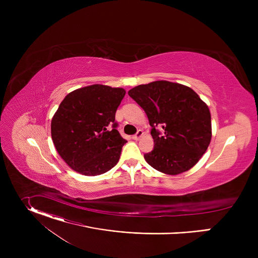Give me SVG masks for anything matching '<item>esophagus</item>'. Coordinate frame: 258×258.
Here are the masks:
<instances>
[{
    "label": "esophagus",
    "instance_id": "34e87169",
    "mask_svg": "<svg viewBox=\"0 0 258 258\" xmlns=\"http://www.w3.org/2000/svg\"><path fill=\"white\" fill-rule=\"evenodd\" d=\"M143 134H144L143 131H142V130H139V131L137 132V134L133 136V139H134V140H139V139L143 136Z\"/></svg>",
    "mask_w": 258,
    "mask_h": 258
}]
</instances>
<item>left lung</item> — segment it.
<instances>
[{"label":"left lung","mask_w":258,"mask_h":258,"mask_svg":"<svg viewBox=\"0 0 258 258\" xmlns=\"http://www.w3.org/2000/svg\"><path fill=\"white\" fill-rule=\"evenodd\" d=\"M146 112L154 149L144 155L153 168L175 175L192 168L211 140L208 106L189 87L167 81L140 85L128 91ZM163 127V134L157 127Z\"/></svg>","instance_id":"obj_1"}]
</instances>
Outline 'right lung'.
Masks as SVG:
<instances>
[{
  "mask_svg": "<svg viewBox=\"0 0 258 258\" xmlns=\"http://www.w3.org/2000/svg\"><path fill=\"white\" fill-rule=\"evenodd\" d=\"M125 95L121 88L93 85L69 93L51 122V135L61 158L85 175L107 172L119 160L126 143L115 121Z\"/></svg>",
  "mask_w": 258,
  "mask_h": 258,
  "instance_id": "add662e5",
  "label": "right lung"
}]
</instances>
